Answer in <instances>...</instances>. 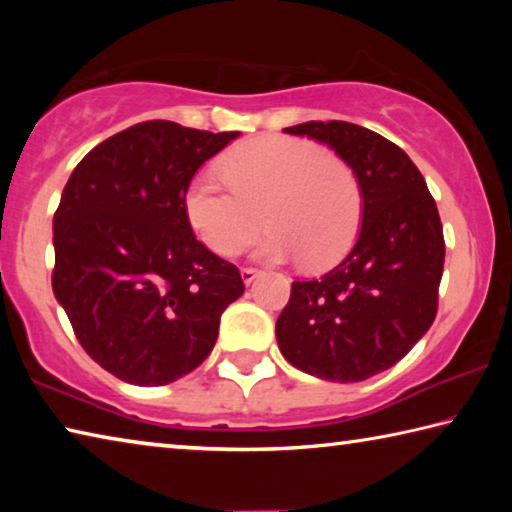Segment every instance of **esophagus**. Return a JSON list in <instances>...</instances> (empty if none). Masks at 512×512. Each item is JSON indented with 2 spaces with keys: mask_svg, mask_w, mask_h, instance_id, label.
<instances>
[{
  "mask_svg": "<svg viewBox=\"0 0 512 512\" xmlns=\"http://www.w3.org/2000/svg\"><path fill=\"white\" fill-rule=\"evenodd\" d=\"M257 277H259L257 268H241V280H244V284H253Z\"/></svg>",
  "mask_w": 512,
  "mask_h": 512,
  "instance_id": "34e87169",
  "label": "esophagus"
}]
</instances>
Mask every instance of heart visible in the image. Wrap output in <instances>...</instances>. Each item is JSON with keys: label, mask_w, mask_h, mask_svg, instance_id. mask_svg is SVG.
<instances>
[{"label": "heart", "mask_w": 512, "mask_h": 512, "mask_svg": "<svg viewBox=\"0 0 512 512\" xmlns=\"http://www.w3.org/2000/svg\"><path fill=\"white\" fill-rule=\"evenodd\" d=\"M228 187L196 173L183 192L194 235L221 257L246 248L262 221L268 232L255 255L264 262L305 257L325 268L345 255L361 223V187L348 162L316 144L284 135L253 137L221 160Z\"/></svg>", "instance_id": "b5f03b06"}]
</instances>
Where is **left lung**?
<instances>
[{"instance_id": "obj_1", "label": "left lung", "mask_w": 512, "mask_h": 512, "mask_svg": "<svg viewBox=\"0 0 512 512\" xmlns=\"http://www.w3.org/2000/svg\"><path fill=\"white\" fill-rule=\"evenodd\" d=\"M352 167L361 228L348 255L316 280L293 282L275 323L291 366L327 381H363L409 354L438 311L445 239L422 173L400 146L348 121L284 128Z\"/></svg>"}]
</instances>
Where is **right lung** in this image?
<instances>
[{"mask_svg":"<svg viewBox=\"0 0 512 512\" xmlns=\"http://www.w3.org/2000/svg\"><path fill=\"white\" fill-rule=\"evenodd\" d=\"M237 137L142 121L94 146L67 180L51 287L83 350L121 381L164 386L201 366L246 289L183 212L198 167Z\"/></svg>","mask_w":512,"mask_h":512,"instance_id":"right-lung-1","label":"right lung"}]
</instances>
